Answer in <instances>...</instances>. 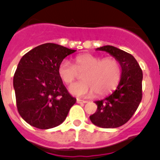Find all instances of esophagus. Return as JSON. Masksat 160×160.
I'll return each mask as SVG.
<instances>
[{
  "instance_id": "1",
  "label": "esophagus",
  "mask_w": 160,
  "mask_h": 160,
  "mask_svg": "<svg viewBox=\"0 0 160 160\" xmlns=\"http://www.w3.org/2000/svg\"><path fill=\"white\" fill-rule=\"evenodd\" d=\"M87 101H85V100H81V99H77V103H87Z\"/></svg>"
}]
</instances>
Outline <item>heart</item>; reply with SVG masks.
Segmentation results:
<instances>
[{
  "instance_id": "obj_1",
  "label": "heart",
  "mask_w": 160,
  "mask_h": 160,
  "mask_svg": "<svg viewBox=\"0 0 160 160\" xmlns=\"http://www.w3.org/2000/svg\"><path fill=\"white\" fill-rule=\"evenodd\" d=\"M58 73L67 86L78 78L82 73V81L74 83L70 91L78 97H104L111 94L118 87L122 78V66L114 57L102 58L90 53L77 55L73 65L68 61L61 62Z\"/></svg>"
}]
</instances>
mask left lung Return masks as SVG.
I'll return each instance as SVG.
<instances>
[{"label": "left lung", "mask_w": 160, "mask_h": 160, "mask_svg": "<svg viewBox=\"0 0 160 160\" xmlns=\"http://www.w3.org/2000/svg\"><path fill=\"white\" fill-rule=\"evenodd\" d=\"M116 58L122 66V78L112 94L96 101L98 109L90 121L102 128H116L128 122L138 108L142 97V71L132 55L112 46L98 48Z\"/></svg>", "instance_id": "obj_1"}]
</instances>
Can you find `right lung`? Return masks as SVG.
<instances>
[{
  "label": "right lung",
  "instance_id": "1",
  "mask_svg": "<svg viewBox=\"0 0 160 160\" xmlns=\"http://www.w3.org/2000/svg\"><path fill=\"white\" fill-rule=\"evenodd\" d=\"M76 50L42 44L25 53L13 76L18 113L29 125L49 129L64 122L76 102L58 73L61 62Z\"/></svg>",
  "mask_w": 160,
  "mask_h": 160
}]
</instances>
